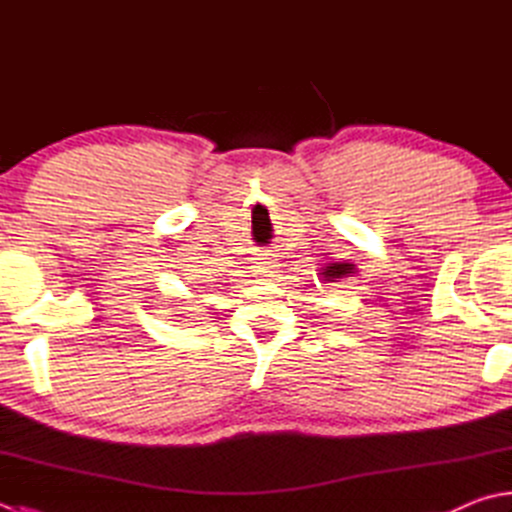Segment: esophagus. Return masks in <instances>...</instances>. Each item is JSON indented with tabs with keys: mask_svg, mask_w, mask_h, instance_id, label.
Segmentation results:
<instances>
[{
	"mask_svg": "<svg viewBox=\"0 0 512 512\" xmlns=\"http://www.w3.org/2000/svg\"><path fill=\"white\" fill-rule=\"evenodd\" d=\"M278 263H274V260H267V258H263L260 260V263L256 265V274L258 276H263V278H274V276H278Z\"/></svg>",
	"mask_w": 512,
	"mask_h": 512,
	"instance_id": "esophagus-1",
	"label": "esophagus"
}]
</instances>
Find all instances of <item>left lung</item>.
Returning a JSON list of instances; mask_svg holds the SVG:
<instances>
[{"label":"left lung","instance_id":"1","mask_svg":"<svg viewBox=\"0 0 512 512\" xmlns=\"http://www.w3.org/2000/svg\"><path fill=\"white\" fill-rule=\"evenodd\" d=\"M354 265L352 263H325V267H321V276H323V281H327V283H336L339 281V278H345V276H350V274H354Z\"/></svg>","mask_w":512,"mask_h":512}]
</instances>
